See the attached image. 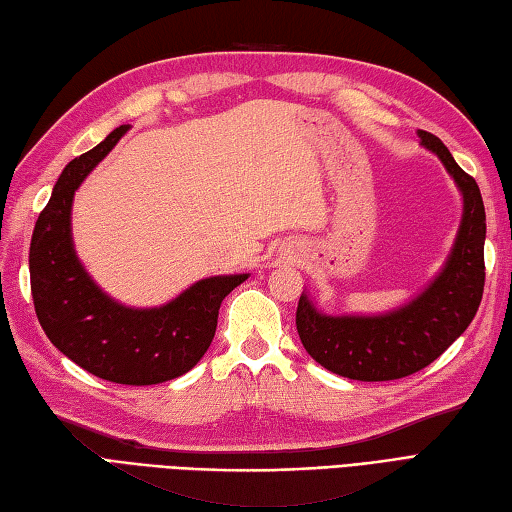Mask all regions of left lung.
Listing matches in <instances>:
<instances>
[{
	"mask_svg": "<svg viewBox=\"0 0 512 512\" xmlns=\"http://www.w3.org/2000/svg\"><path fill=\"white\" fill-rule=\"evenodd\" d=\"M456 181L464 210L445 267L412 302L383 315H324L300 295L295 326L306 352L339 377L392 381L438 359L478 313L484 293L486 214L480 188L453 160L436 135L418 131Z\"/></svg>",
	"mask_w": 512,
	"mask_h": 512,
	"instance_id": "left-lung-1",
	"label": "left lung"
}]
</instances>
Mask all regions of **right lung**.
Instances as JSON below:
<instances>
[{
  "label": "right lung",
  "mask_w": 512,
  "mask_h": 512,
  "mask_svg": "<svg viewBox=\"0 0 512 512\" xmlns=\"http://www.w3.org/2000/svg\"><path fill=\"white\" fill-rule=\"evenodd\" d=\"M113 129L92 151L65 166L30 241V289L50 342L83 370L122 385H155L197 366L217 331L227 293L247 274L199 280L155 309H129L89 278L72 243V201L102 157L127 133Z\"/></svg>",
  "instance_id": "obj_1"
}]
</instances>
